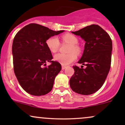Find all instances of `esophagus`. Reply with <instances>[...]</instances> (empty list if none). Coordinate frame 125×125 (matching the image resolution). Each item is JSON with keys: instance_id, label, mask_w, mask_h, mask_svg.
Returning a JSON list of instances; mask_svg holds the SVG:
<instances>
[{"instance_id": "esophagus-1", "label": "esophagus", "mask_w": 125, "mask_h": 125, "mask_svg": "<svg viewBox=\"0 0 125 125\" xmlns=\"http://www.w3.org/2000/svg\"><path fill=\"white\" fill-rule=\"evenodd\" d=\"M66 68V66H63V65L62 66V70L65 69Z\"/></svg>"}]
</instances>
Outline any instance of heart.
Instances as JSON below:
<instances>
[{"label": "heart", "mask_w": 125, "mask_h": 125, "mask_svg": "<svg viewBox=\"0 0 125 125\" xmlns=\"http://www.w3.org/2000/svg\"><path fill=\"white\" fill-rule=\"evenodd\" d=\"M62 39L64 41L71 44V47L69 49L71 53L68 54L59 53L54 56L53 59L54 61L60 63L62 65H68L77 59V54L74 52L76 53H79L80 52L79 48L76 45L78 43V40L76 37L71 34H65L62 36ZM46 43L49 50L52 53L56 52L59 48V41L56 36L49 38L46 41Z\"/></svg>", "instance_id": "heart-1"}]
</instances>
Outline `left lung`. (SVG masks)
<instances>
[{"label": "left lung", "mask_w": 125, "mask_h": 125, "mask_svg": "<svg viewBox=\"0 0 125 125\" xmlns=\"http://www.w3.org/2000/svg\"><path fill=\"white\" fill-rule=\"evenodd\" d=\"M72 33L85 41L83 53L78 63L86 67L73 66L74 73L70 79V86L77 94H92L102 86L109 72L112 40L107 33L97 25L87 26Z\"/></svg>", "instance_id": "obj_1"}]
</instances>
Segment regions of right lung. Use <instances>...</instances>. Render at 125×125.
<instances>
[{"mask_svg":"<svg viewBox=\"0 0 125 125\" xmlns=\"http://www.w3.org/2000/svg\"><path fill=\"white\" fill-rule=\"evenodd\" d=\"M63 31L31 23L20 30L14 38L12 50L14 72L21 87L28 94L44 95L52 89L62 66L58 62L52 61V53L46 42ZM48 61L52 64L46 67Z\"/></svg>","mask_w":125,"mask_h":125,"instance_id":"right-lung-1","label":"right lung"}]
</instances>
